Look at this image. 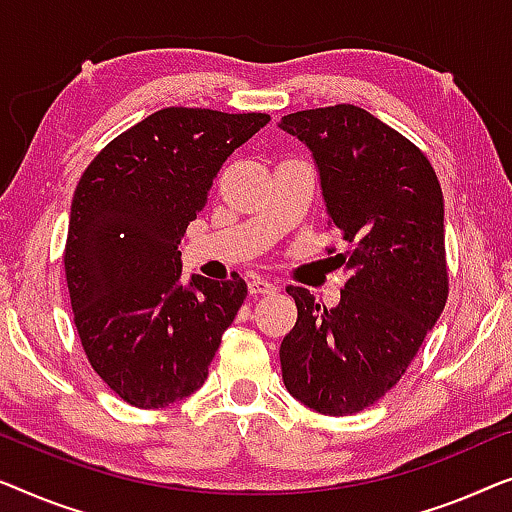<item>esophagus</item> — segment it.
<instances>
[{
	"mask_svg": "<svg viewBox=\"0 0 512 512\" xmlns=\"http://www.w3.org/2000/svg\"><path fill=\"white\" fill-rule=\"evenodd\" d=\"M248 292L253 294V297H269V294L278 292V285L271 283L269 278H253L248 283Z\"/></svg>",
	"mask_w": 512,
	"mask_h": 512,
	"instance_id": "obj_1",
	"label": "esophagus"
}]
</instances>
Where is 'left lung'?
I'll list each match as a JSON object with an SVG mask.
<instances>
[{"label": "left lung", "instance_id": "left-lung-1", "mask_svg": "<svg viewBox=\"0 0 512 512\" xmlns=\"http://www.w3.org/2000/svg\"><path fill=\"white\" fill-rule=\"evenodd\" d=\"M313 153L329 222L348 243L338 306L287 287L297 325L280 343L287 392L322 415L369 408L399 383L448 299L443 192L422 150L352 104L278 122Z\"/></svg>", "mask_w": 512, "mask_h": 512}]
</instances>
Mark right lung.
Returning a JSON list of instances; mask_svg holds the SVG:
<instances>
[{
    "label": "right lung",
    "mask_w": 512,
    "mask_h": 512,
    "mask_svg": "<svg viewBox=\"0 0 512 512\" xmlns=\"http://www.w3.org/2000/svg\"><path fill=\"white\" fill-rule=\"evenodd\" d=\"M266 113L162 109L113 139L76 185L64 271L92 369L122 401L167 408L204 385L248 294L243 278L183 283L181 239Z\"/></svg>",
    "instance_id": "right-lung-1"
}]
</instances>
